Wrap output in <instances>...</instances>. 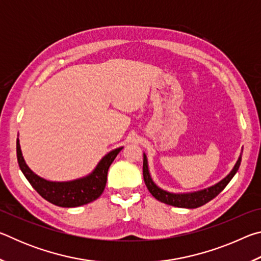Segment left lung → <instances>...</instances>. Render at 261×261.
Segmentation results:
<instances>
[{"label":"left lung","instance_id":"obj_1","mask_svg":"<svg viewBox=\"0 0 261 261\" xmlns=\"http://www.w3.org/2000/svg\"><path fill=\"white\" fill-rule=\"evenodd\" d=\"M241 161H242V152L237 159L235 166H233L231 171L226 176V177L221 179L220 182H218L216 184L212 185V187H208L202 190H198V191H193V192L174 193V192L166 191V190L158 187V185L154 183L151 173H149L147 156L145 153H144V162H143V175H144L145 184H146L148 191L151 192L152 196L159 201L165 202L167 205L180 207V208H197V207H200L202 205L207 204V202L211 201L212 199H214V198L227 187L228 183L231 180V178L236 175L238 168H240Z\"/></svg>","mask_w":261,"mask_h":261}]
</instances>
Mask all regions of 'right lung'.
<instances>
[{"mask_svg": "<svg viewBox=\"0 0 261 261\" xmlns=\"http://www.w3.org/2000/svg\"><path fill=\"white\" fill-rule=\"evenodd\" d=\"M16 148L17 160H18L21 173L24 174L35 191L47 201L56 206L78 207L98 199L101 196L107 183L109 167L123 147L115 148L106 154L88 175L77 179L65 180V182L48 180L31 170L24 160L18 138H17Z\"/></svg>", "mask_w": 261, "mask_h": 261, "instance_id": "add662e5", "label": "right lung"}]
</instances>
